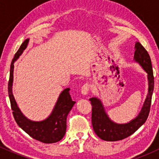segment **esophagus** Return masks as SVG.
<instances>
[{"instance_id": "1", "label": "esophagus", "mask_w": 159, "mask_h": 159, "mask_svg": "<svg viewBox=\"0 0 159 159\" xmlns=\"http://www.w3.org/2000/svg\"><path fill=\"white\" fill-rule=\"evenodd\" d=\"M89 90H90V84H89L88 83L84 84L82 86V87L81 89V94L84 95V96H86V95L88 93Z\"/></svg>"}]
</instances>
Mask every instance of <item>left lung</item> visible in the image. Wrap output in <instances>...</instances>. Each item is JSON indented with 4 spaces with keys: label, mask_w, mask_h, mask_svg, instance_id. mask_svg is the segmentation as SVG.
I'll return each instance as SVG.
<instances>
[{
    "label": "left lung",
    "mask_w": 159,
    "mask_h": 159,
    "mask_svg": "<svg viewBox=\"0 0 159 159\" xmlns=\"http://www.w3.org/2000/svg\"><path fill=\"white\" fill-rule=\"evenodd\" d=\"M134 61L141 66L147 73L148 93L141 111L134 120L125 124H118L111 121L105 112L103 104L99 98H90L92 105V125L95 133L102 140L107 141H116L128 138L135 132L148 117L150 111L152 92L154 90V77L151 59L148 52L140 43L137 42L134 46Z\"/></svg>",
    "instance_id": "1"
}]
</instances>
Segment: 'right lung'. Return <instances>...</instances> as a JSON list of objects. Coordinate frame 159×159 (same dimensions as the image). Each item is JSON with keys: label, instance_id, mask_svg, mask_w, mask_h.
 Masks as SVG:
<instances>
[{"label": "right lung", "instance_id": "obj_1", "mask_svg": "<svg viewBox=\"0 0 159 159\" xmlns=\"http://www.w3.org/2000/svg\"><path fill=\"white\" fill-rule=\"evenodd\" d=\"M29 39H25L21 45L10 65V80L8 83V93L14 119L19 126L31 138L45 143H53L60 141L66 134V118L75 102L72 101L69 94V88H66L58 97L52 114L43 121H32L23 115L18 107L12 94L14 63L27 48Z\"/></svg>", "mask_w": 159, "mask_h": 159}]
</instances>
